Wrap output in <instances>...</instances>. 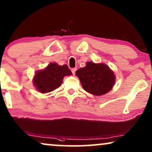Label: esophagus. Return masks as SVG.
Returning a JSON list of instances; mask_svg holds the SVG:
<instances>
[{
    "label": "esophagus",
    "instance_id": "esophagus-1",
    "mask_svg": "<svg viewBox=\"0 0 152 152\" xmlns=\"http://www.w3.org/2000/svg\"><path fill=\"white\" fill-rule=\"evenodd\" d=\"M76 71V68H72V74H74V75L75 74Z\"/></svg>",
    "mask_w": 152,
    "mask_h": 152
}]
</instances>
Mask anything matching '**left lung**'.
Here are the masks:
<instances>
[{"label":"left lung","instance_id":"left-lung-1","mask_svg":"<svg viewBox=\"0 0 152 152\" xmlns=\"http://www.w3.org/2000/svg\"><path fill=\"white\" fill-rule=\"evenodd\" d=\"M83 88L94 96L107 94L113 88L116 81L114 72L104 63L87 62L85 67L76 72Z\"/></svg>","mask_w":152,"mask_h":152}]
</instances>
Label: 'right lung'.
<instances>
[{
  "mask_svg": "<svg viewBox=\"0 0 152 152\" xmlns=\"http://www.w3.org/2000/svg\"><path fill=\"white\" fill-rule=\"evenodd\" d=\"M71 75L72 73L67 65H59L56 63H51L45 69L36 72L33 84L40 93H48L58 88L65 76Z\"/></svg>",
  "mask_w": 152,
  "mask_h": 152,
  "instance_id": "obj_1",
  "label": "right lung"
}]
</instances>
